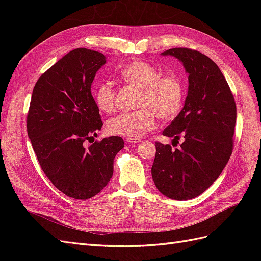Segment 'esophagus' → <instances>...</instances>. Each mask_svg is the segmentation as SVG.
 I'll return each mask as SVG.
<instances>
[{
  "label": "esophagus",
  "mask_w": 261,
  "mask_h": 261,
  "mask_svg": "<svg viewBox=\"0 0 261 261\" xmlns=\"http://www.w3.org/2000/svg\"><path fill=\"white\" fill-rule=\"evenodd\" d=\"M126 141H127L128 144H139L140 141H141V139H139V138H132V137H127V138H126Z\"/></svg>",
  "instance_id": "1"
}]
</instances>
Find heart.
<instances>
[{
  "instance_id": "obj_1",
  "label": "heart",
  "mask_w": 261,
  "mask_h": 261,
  "mask_svg": "<svg viewBox=\"0 0 261 261\" xmlns=\"http://www.w3.org/2000/svg\"><path fill=\"white\" fill-rule=\"evenodd\" d=\"M120 76L124 83L139 89L138 110L124 112L108 122L111 134L139 137L152 130L156 117L170 121L180 111L184 100V83L175 73L161 74L160 69L145 61H133L124 66ZM94 101L102 112L112 113L116 108V90L112 84L102 83L94 91Z\"/></svg>"
}]
</instances>
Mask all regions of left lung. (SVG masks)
<instances>
[{
    "instance_id": "8db88e82",
    "label": "left lung",
    "mask_w": 261,
    "mask_h": 261,
    "mask_svg": "<svg viewBox=\"0 0 261 261\" xmlns=\"http://www.w3.org/2000/svg\"><path fill=\"white\" fill-rule=\"evenodd\" d=\"M162 54L183 62L189 86L183 110L162 133L177 143L183 137L184 143L174 150L155 141L151 174L164 196L187 200L215 183L230 159L236 105L225 77L207 55L188 48L170 49Z\"/></svg>"
}]
</instances>
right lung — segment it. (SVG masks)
Masks as SVG:
<instances>
[{"mask_svg": "<svg viewBox=\"0 0 261 261\" xmlns=\"http://www.w3.org/2000/svg\"><path fill=\"white\" fill-rule=\"evenodd\" d=\"M105 63L101 52L70 51L39 77L27 114L28 137L42 171L75 199L91 198L107 186L124 147L120 136L93 141L103 123L91 84Z\"/></svg>", "mask_w": 261, "mask_h": 261, "instance_id": "add662e5", "label": "right lung"}]
</instances>
